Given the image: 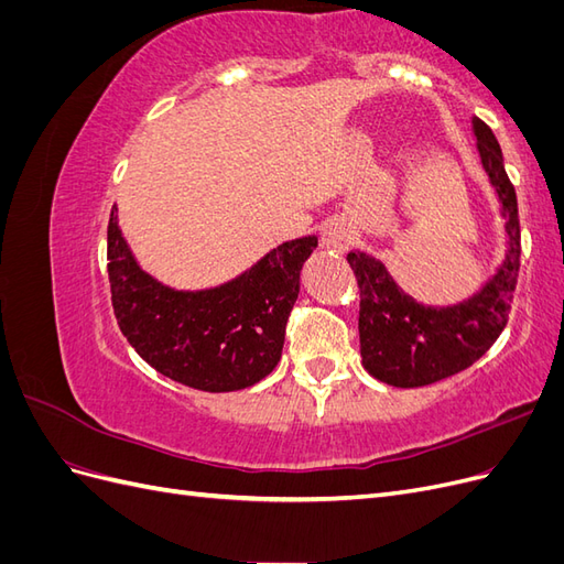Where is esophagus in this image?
<instances>
[{"label":"esophagus","mask_w":564,"mask_h":564,"mask_svg":"<svg viewBox=\"0 0 564 564\" xmlns=\"http://www.w3.org/2000/svg\"><path fill=\"white\" fill-rule=\"evenodd\" d=\"M350 226L346 224V220H338V218H332L327 220V224L322 226V245L327 249H336V251H344L348 245H350Z\"/></svg>","instance_id":"esophagus-1"}]
</instances>
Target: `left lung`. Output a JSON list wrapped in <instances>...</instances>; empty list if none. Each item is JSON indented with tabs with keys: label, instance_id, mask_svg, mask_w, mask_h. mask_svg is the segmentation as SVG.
Instances as JSON below:
<instances>
[{
	"label": "left lung",
	"instance_id": "8db88e82",
	"mask_svg": "<svg viewBox=\"0 0 564 564\" xmlns=\"http://www.w3.org/2000/svg\"><path fill=\"white\" fill-rule=\"evenodd\" d=\"M477 150L485 172L497 187L506 216L508 253L480 292L473 299L433 308L421 305L392 282L381 261L350 251L348 263L360 289V355L373 379L395 388H419L468 369L491 348L503 332L513 303L520 272V218L518 197L510 183L497 135L473 119Z\"/></svg>",
	"mask_w": 564,
	"mask_h": 564
}]
</instances>
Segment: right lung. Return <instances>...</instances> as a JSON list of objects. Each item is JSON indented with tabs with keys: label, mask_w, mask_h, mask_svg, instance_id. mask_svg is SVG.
<instances>
[{
	"label": "right lung",
	"mask_w": 564,
	"mask_h": 564,
	"mask_svg": "<svg viewBox=\"0 0 564 564\" xmlns=\"http://www.w3.org/2000/svg\"><path fill=\"white\" fill-rule=\"evenodd\" d=\"M315 247V235L301 237L272 249L228 284L176 292L133 261L112 207L108 278L119 329L166 379L209 392L249 388L280 362L301 268Z\"/></svg>",
	"instance_id": "add662e5"
}]
</instances>
